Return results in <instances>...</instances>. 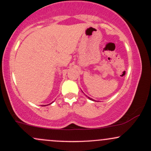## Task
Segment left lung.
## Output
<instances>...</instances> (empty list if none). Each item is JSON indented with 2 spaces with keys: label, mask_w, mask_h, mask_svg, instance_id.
<instances>
[{
  "label": "left lung",
  "mask_w": 151,
  "mask_h": 151,
  "mask_svg": "<svg viewBox=\"0 0 151 151\" xmlns=\"http://www.w3.org/2000/svg\"><path fill=\"white\" fill-rule=\"evenodd\" d=\"M88 98H89V99H91V100H92V101H94V100H93V99H91V98H89V96H88Z\"/></svg>",
  "instance_id": "left-lung-1"
}]
</instances>
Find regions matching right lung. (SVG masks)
I'll return each mask as SVG.
<instances>
[{"label": "right lung", "mask_w": 151, "mask_h": 151, "mask_svg": "<svg viewBox=\"0 0 151 151\" xmlns=\"http://www.w3.org/2000/svg\"><path fill=\"white\" fill-rule=\"evenodd\" d=\"M51 104H52V103H51Z\"/></svg>", "instance_id": "1"}]
</instances>
